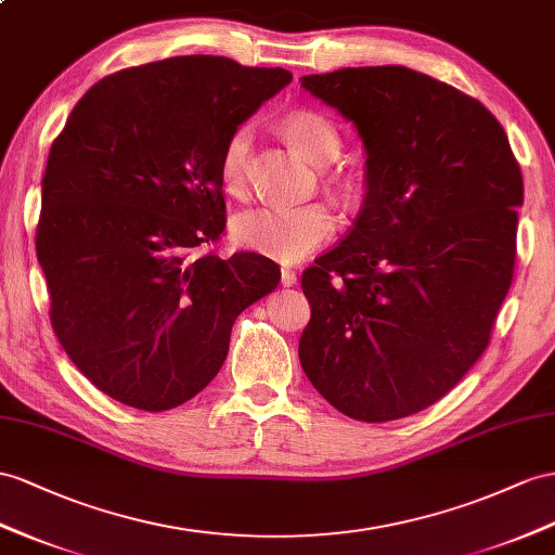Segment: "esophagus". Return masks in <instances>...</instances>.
<instances>
[{"mask_svg":"<svg viewBox=\"0 0 555 555\" xmlns=\"http://www.w3.org/2000/svg\"><path fill=\"white\" fill-rule=\"evenodd\" d=\"M281 283H283V286H295V283H297V272H295V269L283 267L281 269Z\"/></svg>","mask_w":555,"mask_h":555,"instance_id":"1","label":"esophagus"}]
</instances>
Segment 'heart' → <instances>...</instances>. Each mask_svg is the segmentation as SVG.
Listing matches in <instances>:
<instances>
[{"label": "heart", "mask_w": 555, "mask_h": 555, "mask_svg": "<svg viewBox=\"0 0 555 555\" xmlns=\"http://www.w3.org/2000/svg\"><path fill=\"white\" fill-rule=\"evenodd\" d=\"M283 135L300 150L311 164H331L343 150L337 126L314 109H295L283 119ZM250 129L238 126L227 135L218 173L230 194H244L250 166ZM337 220L323 204L300 206H258L238 212L232 222V236L238 246L267 255L279 262H297L323 246L335 234Z\"/></svg>", "instance_id": "1"}]
</instances>
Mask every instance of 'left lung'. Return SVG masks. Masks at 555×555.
Masks as SVG:
<instances>
[{
	"instance_id": "8db88e82",
	"label": "left lung",
	"mask_w": 555,
	"mask_h": 555,
	"mask_svg": "<svg viewBox=\"0 0 555 555\" xmlns=\"http://www.w3.org/2000/svg\"><path fill=\"white\" fill-rule=\"evenodd\" d=\"M300 81L357 124L367 152L357 222L302 272V371L351 420L415 415L490 345L514 281L520 166L486 105L415 69Z\"/></svg>"
}]
</instances>
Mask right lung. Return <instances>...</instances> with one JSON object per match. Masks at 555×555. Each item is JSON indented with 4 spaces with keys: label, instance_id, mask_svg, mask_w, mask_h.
I'll list each match as a JSON object with an SVG mask.
<instances>
[{
    "label": "right lung",
    "instance_id": "right-lung-1",
    "mask_svg": "<svg viewBox=\"0 0 555 555\" xmlns=\"http://www.w3.org/2000/svg\"><path fill=\"white\" fill-rule=\"evenodd\" d=\"M291 79L222 55L126 67L53 140L35 238L49 319L109 399L147 413L190 401L222 367L236 317L276 288L274 260L212 248L227 227L218 164L227 135Z\"/></svg>",
    "mask_w": 555,
    "mask_h": 555
}]
</instances>
